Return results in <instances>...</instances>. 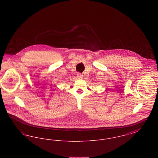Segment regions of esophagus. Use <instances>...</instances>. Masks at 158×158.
Here are the masks:
<instances>
[{"label": "esophagus", "instance_id": "1", "mask_svg": "<svg viewBox=\"0 0 158 158\" xmlns=\"http://www.w3.org/2000/svg\"><path fill=\"white\" fill-rule=\"evenodd\" d=\"M77 77L78 79H82L83 78V76L81 73H77Z\"/></svg>", "mask_w": 158, "mask_h": 158}]
</instances>
